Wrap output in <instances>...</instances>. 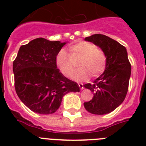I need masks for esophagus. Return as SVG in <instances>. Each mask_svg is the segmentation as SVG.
Listing matches in <instances>:
<instances>
[{
  "instance_id": "obj_1",
  "label": "esophagus",
  "mask_w": 146,
  "mask_h": 146,
  "mask_svg": "<svg viewBox=\"0 0 146 146\" xmlns=\"http://www.w3.org/2000/svg\"><path fill=\"white\" fill-rule=\"evenodd\" d=\"M78 85H79V87H80L81 90H82V89H84V86H83V84H82V83H79Z\"/></svg>"
}]
</instances>
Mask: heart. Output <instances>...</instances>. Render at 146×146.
Listing matches in <instances>:
<instances>
[{"instance_id":"obj_1","label":"heart","mask_w":146,"mask_h":146,"mask_svg":"<svg viewBox=\"0 0 146 146\" xmlns=\"http://www.w3.org/2000/svg\"><path fill=\"white\" fill-rule=\"evenodd\" d=\"M78 60L80 67L72 75V78L76 81L86 80L90 73L92 76H98L104 72L106 66L107 60L104 51L89 42H80L71 45L69 48V54L64 49L60 50L56 57V64L62 74L69 77Z\"/></svg>"}]
</instances>
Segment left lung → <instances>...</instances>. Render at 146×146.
<instances>
[{
  "instance_id": "obj_1",
  "label": "left lung",
  "mask_w": 146,
  "mask_h": 146,
  "mask_svg": "<svg viewBox=\"0 0 146 146\" xmlns=\"http://www.w3.org/2000/svg\"><path fill=\"white\" fill-rule=\"evenodd\" d=\"M85 40L99 47L107 60L104 73L92 83L84 85L94 96L89 102H85V108L98 115L111 113L124 101L128 91L131 64L127 49L117 41L102 34H95Z\"/></svg>"
}]
</instances>
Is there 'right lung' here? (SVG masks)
<instances>
[{"mask_svg":"<svg viewBox=\"0 0 146 146\" xmlns=\"http://www.w3.org/2000/svg\"><path fill=\"white\" fill-rule=\"evenodd\" d=\"M65 44L38 38L22 45L13 61L16 92L35 113H54L66 94L80 92L77 83L57 68L56 57Z\"/></svg>","mask_w":146,"mask_h":146,"instance_id":"right-lung-1","label":"right lung"}]
</instances>
